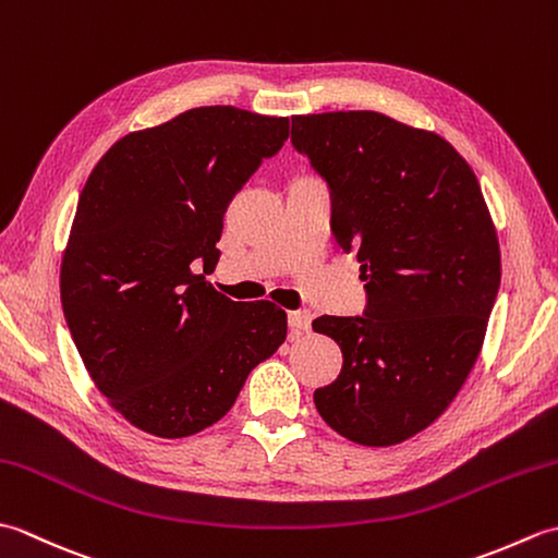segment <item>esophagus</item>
Wrapping results in <instances>:
<instances>
[{"label":"esophagus","instance_id":"34e87169","mask_svg":"<svg viewBox=\"0 0 558 558\" xmlns=\"http://www.w3.org/2000/svg\"><path fill=\"white\" fill-rule=\"evenodd\" d=\"M288 322L292 328V336H300L312 328V314L310 312H290Z\"/></svg>","mask_w":558,"mask_h":558}]
</instances>
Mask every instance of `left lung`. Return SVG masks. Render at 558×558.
I'll list each match as a JSON object with an SVG mask.
<instances>
[{
    "instance_id": "left-lung-1",
    "label": "left lung",
    "mask_w": 558,
    "mask_h": 558,
    "mask_svg": "<svg viewBox=\"0 0 558 558\" xmlns=\"http://www.w3.org/2000/svg\"><path fill=\"white\" fill-rule=\"evenodd\" d=\"M292 144L333 192V228L366 280L364 316H318L342 372L316 388L324 422L386 448L448 410L475 366L501 282L499 236L465 158L372 110L292 117Z\"/></svg>"
}]
</instances>
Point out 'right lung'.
Instances as JSON below:
<instances>
[{
	"label": "right lung",
	"mask_w": 558,
	"mask_h": 558,
	"mask_svg": "<svg viewBox=\"0 0 558 558\" xmlns=\"http://www.w3.org/2000/svg\"><path fill=\"white\" fill-rule=\"evenodd\" d=\"M288 134V117L194 108L122 136L83 186L62 310L93 384L136 429H208L286 342L280 306L232 302L195 268H216L225 210Z\"/></svg>",
	"instance_id": "right-lung-1"
}]
</instances>
